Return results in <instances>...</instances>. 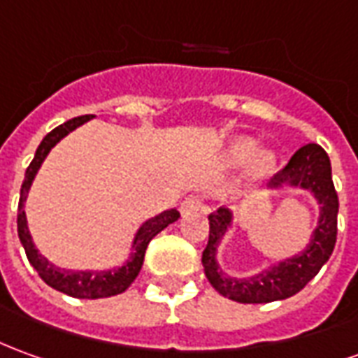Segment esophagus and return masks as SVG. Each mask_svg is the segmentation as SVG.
I'll return each instance as SVG.
<instances>
[{
  "label": "esophagus",
  "mask_w": 358,
  "mask_h": 358,
  "mask_svg": "<svg viewBox=\"0 0 358 358\" xmlns=\"http://www.w3.org/2000/svg\"><path fill=\"white\" fill-rule=\"evenodd\" d=\"M201 207H203V203H201V199H199V197L189 196V197H186L182 203H180V211H182L184 215H187V213H192V211L201 209Z\"/></svg>",
  "instance_id": "esophagus-1"
}]
</instances>
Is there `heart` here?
<instances>
[{
  "label": "heart",
  "mask_w": 358,
  "mask_h": 358,
  "mask_svg": "<svg viewBox=\"0 0 358 358\" xmlns=\"http://www.w3.org/2000/svg\"><path fill=\"white\" fill-rule=\"evenodd\" d=\"M257 151H259V143H257L256 139H252V137H236L224 149L222 162L227 166H231V169H238V166L248 164L257 154ZM275 164H277V157L271 151H262L257 159H254V174L266 176V174L273 171Z\"/></svg>",
  "instance_id": "b5f03b06"
}]
</instances>
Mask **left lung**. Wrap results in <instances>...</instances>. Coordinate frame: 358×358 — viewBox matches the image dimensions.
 Returning <instances> with one entry per match:
<instances>
[{"label":"left lung","mask_w":358,"mask_h":358,"mask_svg":"<svg viewBox=\"0 0 358 358\" xmlns=\"http://www.w3.org/2000/svg\"><path fill=\"white\" fill-rule=\"evenodd\" d=\"M267 187L269 192H279L283 187L310 192L318 203V222L310 234L308 244L294 256L283 257L257 273L232 277L222 271L217 256L222 238L232 231L234 213L221 207L217 213L209 215V242L201 256L205 277L219 294L242 304L285 301L296 294L318 275L336 248L339 199L331 180V162L320 145L301 147Z\"/></svg>","instance_id":"left-lung-1"}]
</instances>
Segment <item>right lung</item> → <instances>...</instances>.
I'll use <instances>...</instances> for the list:
<instances>
[{"mask_svg":"<svg viewBox=\"0 0 358 358\" xmlns=\"http://www.w3.org/2000/svg\"><path fill=\"white\" fill-rule=\"evenodd\" d=\"M94 116L87 114V116H79V118L67 120L66 124L57 126L56 129H52L48 136L42 139V143L38 145L34 159L29 164V169L24 172V180L21 186V199H19V211H17V232H19V240H21L22 248L27 252V257L31 262V266L36 269V273L40 275V279L44 283L56 289V291L69 294L73 299H106V296H114L124 292L129 285L136 281V277L141 271L145 259V250L149 246V242L164 231L169 224L174 221H178L180 213L176 209H166L162 213L155 215L137 229L131 240V248L127 254L126 262L118 267H110V269H64V267L54 266L48 257H44L38 252V248L32 242L31 232H29V222H27V213H24V201L27 196L31 192V186L36 174H38L42 162L46 161L48 153L56 147L67 134H71L73 129L79 126H83L85 122H89Z\"/></svg>","mask_w":358,"mask_h":358,"instance_id":"add662e5","label":"right lung"}]
</instances>
